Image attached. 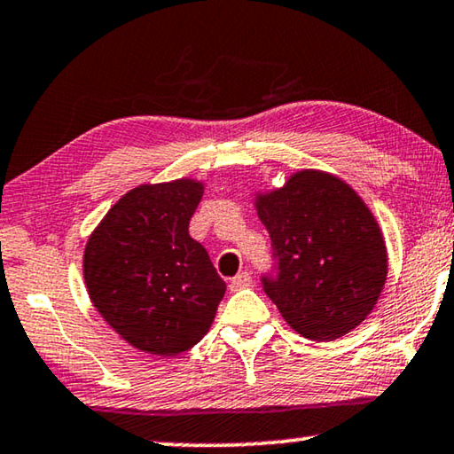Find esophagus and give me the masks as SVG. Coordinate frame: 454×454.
Wrapping results in <instances>:
<instances>
[{
    "instance_id": "34e87169",
    "label": "esophagus",
    "mask_w": 454,
    "mask_h": 454,
    "mask_svg": "<svg viewBox=\"0 0 454 454\" xmlns=\"http://www.w3.org/2000/svg\"><path fill=\"white\" fill-rule=\"evenodd\" d=\"M250 283H253V277H250V273H239L236 277H232L230 279V292H239V289H245L248 287Z\"/></svg>"
}]
</instances>
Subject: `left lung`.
Masks as SVG:
<instances>
[{
    "label": "left lung",
    "instance_id": "1",
    "mask_svg": "<svg viewBox=\"0 0 454 454\" xmlns=\"http://www.w3.org/2000/svg\"><path fill=\"white\" fill-rule=\"evenodd\" d=\"M259 218L273 248L262 289L286 322L317 342L356 328L387 277V250L373 214L344 181L300 171L259 195Z\"/></svg>",
    "mask_w": 454,
    "mask_h": 454
}]
</instances>
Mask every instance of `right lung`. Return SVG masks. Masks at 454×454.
<instances>
[{
  "mask_svg": "<svg viewBox=\"0 0 454 454\" xmlns=\"http://www.w3.org/2000/svg\"><path fill=\"white\" fill-rule=\"evenodd\" d=\"M204 185L192 179L140 185L91 234L83 275L93 306L140 350L175 356L212 326L226 283L189 236Z\"/></svg>",
  "mask_w": 454,
  "mask_h": 454,
  "instance_id": "add662e5",
  "label": "right lung"
}]
</instances>
